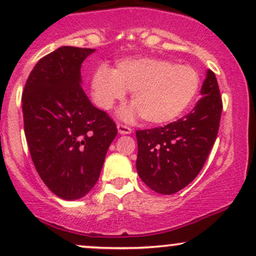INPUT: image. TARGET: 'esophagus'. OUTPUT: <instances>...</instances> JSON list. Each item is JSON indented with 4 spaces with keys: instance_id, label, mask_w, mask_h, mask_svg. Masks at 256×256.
Here are the masks:
<instances>
[{
    "instance_id": "1",
    "label": "esophagus",
    "mask_w": 256,
    "mask_h": 256,
    "mask_svg": "<svg viewBox=\"0 0 256 256\" xmlns=\"http://www.w3.org/2000/svg\"><path fill=\"white\" fill-rule=\"evenodd\" d=\"M116 128H118V132H119L120 134H130L131 132H132V128H128V126H126V125L118 124V126H116Z\"/></svg>"
}]
</instances>
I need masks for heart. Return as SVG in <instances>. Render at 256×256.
Returning <instances> with one entry per match:
<instances>
[{"label":"heart","mask_w":256,"mask_h":256,"mask_svg":"<svg viewBox=\"0 0 256 256\" xmlns=\"http://www.w3.org/2000/svg\"><path fill=\"white\" fill-rule=\"evenodd\" d=\"M201 77L189 64H174L158 58H131L114 70L98 67L91 77V94L98 107L110 110L132 92L134 107L124 112L130 119L140 113L150 124H166L184 114L198 96Z\"/></svg>","instance_id":"b5f03b06"}]
</instances>
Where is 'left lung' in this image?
<instances>
[{
	"instance_id": "left-lung-1",
	"label": "left lung",
	"mask_w": 256,
	"mask_h": 256,
	"mask_svg": "<svg viewBox=\"0 0 256 256\" xmlns=\"http://www.w3.org/2000/svg\"><path fill=\"white\" fill-rule=\"evenodd\" d=\"M202 98L177 122L136 131L140 178L152 190L172 195L198 177L218 134L222 101L214 72L208 70Z\"/></svg>"
}]
</instances>
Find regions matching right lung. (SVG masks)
Listing matches in <instances>:
<instances>
[{"label": "right lung", "instance_id": "1", "mask_svg": "<svg viewBox=\"0 0 256 256\" xmlns=\"http://www.w3.org/2000/svg\"><path fill=\"white\" fill-rule=\"evenodd\" d=\"M95 49L61 46L40 58L22 92L25 137L44 184L64 200L86 195L98 180L118 130L82 89L80 67Z\"/></svg>", "mask_w": 256, "mask_h": 256}]
</instances>
